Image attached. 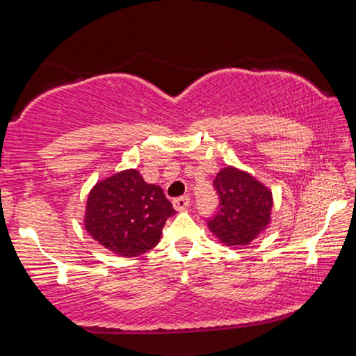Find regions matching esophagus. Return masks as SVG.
<instances>
[{
    "mask_svg": "<svg viewBox=\"0 0 356 356\" xmlns=\"http://www.w3.org/2000/svg\"><path fill=\"white\" fill-rule=\"evenodd\" d=\"M172 206L174 209L177 210V212H182L186 207L190 206V197L188 196H182V197H176V200L172 201Z\"/></svg>",
    "mask_w": 356,
    "mask_h": 356,
    "instance_id": "esophagus-1",
    "label": "esophagus"
}]
</instances>
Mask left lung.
<instances>
[{"instance_id": "left-lung-1", "label": "left lung", "mask_w": 356, "mask_h": 356, "mask_svg": "<svg viewBox=\"0 0 356 356\" xmlns=\"http://www.w3.org/2000/svg\"><path fill=\"white\" fill-rule=\"evenodd\" d=\"M213 186L221 207L207 226L222 246H246L267 232L273 210V195L267 185L251 172L227 165L216 174Z\"/></svg>"}]
</instances>
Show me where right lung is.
Listing matches in <instances>:
<instances>
[{"mask_svg":"<svg viewBox=\"0 0 356 356\" xmlns=\"http://www.w3.org/2000/svg\"><path fill=\"white\" fill-rule=\"evenodd\" d=\"M172 204L161 186L141 172L124 170L95 184L84 207V229L95 242L120 257H135L159 245Z\"/></svg>","mask_w":356,"mask_h":356,"instance_id":"add662e5","label":"right lung"}]
</instances>
